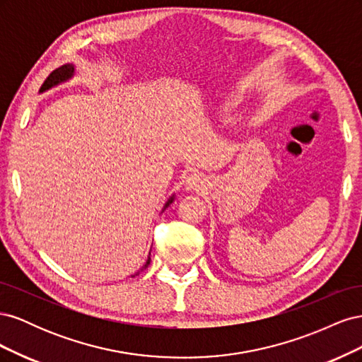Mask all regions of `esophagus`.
Listing matches in <instances>:
<instances>
[{
	"mask_svg": "<svg viewBox=\"0 0 362 362\" xmlns=\"http://www.w3.org/2000/svg\"><path fill=\"white\" fill-rule=\"evenodd\" d=\"M185 189L190 192H202L206 189V180L202 173H192L185 180Z\"/></svg>",
	"mask_w": 362,
	"mask_h": 362,
	"instance_id": "esophagus-1",
	"label": "esophagus"
}]
</instances>
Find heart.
<instances>
[{"label": "heart", "instance_id": "obj_1", "mask_svg": "<svg viewBox=\"0 0 362 362\" xmlns=\"http://www.w3.org/2000/svg\"><path fill=\"white\" fill-rule=\"evenodd\" d=\"M240 103H242V96H240L237 92H231L225 95V98L222 100V107L225 110H229V108L237 107Z\"/></svg>", "mask_w": 362, "mask_h": 362}]
</instances>
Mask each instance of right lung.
<instances>
[{"label": "right lung", "instance_id": "right-lung-1", "mask_svg": "<svg viewBox=\"0 0 362 362\" xmlns=\"http://www.w3.org/2000/svg\"><path fill=\"white\" fill-rule=\"evenodd\" d=\"M74 76H75V66H74V64H72V63L63 64V66L57 68L56 71H52V72L49 74V76H48V78L45 80V83H43V84H42V87H40V93L47 92V90L52 89V87H56V86H59V84H63V83L69 81L71 78H74ZM173 201H175V193H173L172 196H169V199L166 201V204L163 205V210H161V213H163L164 210H166V208H168ZM149 255H151V252H149ZM149 255H148V259H146L145 264L141 266V269H140V270H137L136 273H133V275H131V278H134L136 275H139V273H140L141 270H145V269L148 267V264L151 262Z\"/></svg>", "mask_w": 362, "mask_h": 362}]
</instances>
